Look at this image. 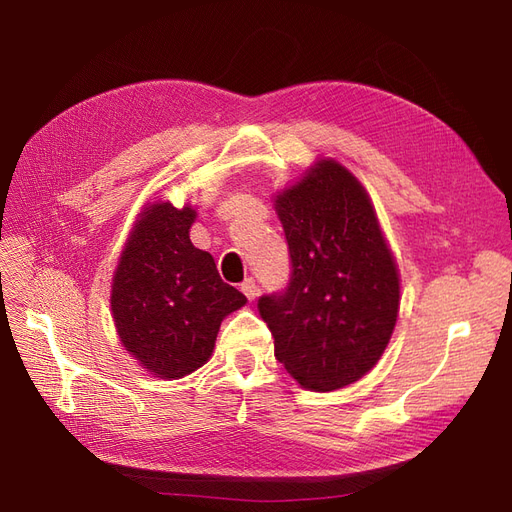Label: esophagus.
<instances>
[{
    "instance_id": "obj_1",
    "label": "esophagus",
    "mask_w": 512,
    "mask_h": 512,
    "mask_svg": "<svg viewBox=\"0 0 512 512\" xmlns=\"http://www.w3.org/2000/svg\"><path fill=\"white\" fill-rule=\"evenodd\" d=\"M241 292L248 296V301H254V298L258 296V284L254 279H245L241 284Z\"/></svg>"
}]
</instances>
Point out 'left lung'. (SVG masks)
<instances>
[{"instance_id":"obj_1","label":"left lung","mask_w":512,"mask_h":512,"mask_svg":"<svg viewBox=\"0 0 512 512\" xmlns=\"http://www.w3.org/2000/svg\"><path fill=\"white\" fill-rule=\"evenodd\" d=\"M292 275L258 298L275 358L313 392L339 390L377 364L396 326V260L364 186L332 158L279 192Z\"/></svg>"}]
</instances>
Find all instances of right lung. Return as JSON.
<instances>
[{"label":"right lung","instance_id":"right-lung-1","mask_svg":"<svg viewBox=\"0 0 512 512\" xmlns=\"http://www.w3.org/2000/svg\"><path fill=\"white\" fill-rule=\"evenodd\" d=\"M195 218L190 205L144 207L112 279L120 343L161 379H180L203 366L224 317L248 303L224 284L211 254L192 245Z\"/></svg>","mask_w":512,"mask_h":512}]
</instances>
